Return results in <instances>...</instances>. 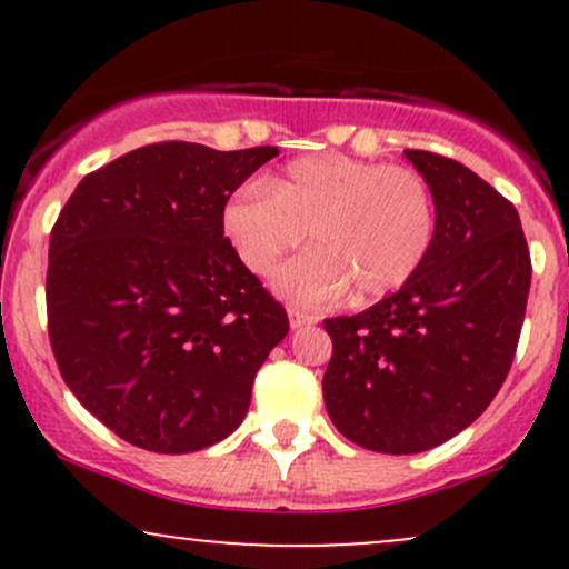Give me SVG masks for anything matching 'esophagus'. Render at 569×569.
I'll list each match as a JSON object with an SVG mask.
<instances>
[{
  "mask_svg": "<svg viewBox=\"0 0 569 569\" xmlns=\"http://www.w3.org/2000/svg\"><path fill=\"white\" fill-rule=\"evenodd\" d=\"M316 321H318V318L310 316V312L297 310V307H291V310H289V323H291V329H302V326H312Z\"/></svg>",
  "mask_w": 569,
  "mask_h": 569,
  "instance_id": "34e87169",
  "label": "esophagus"
}]
</instances>
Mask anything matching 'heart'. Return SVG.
I'll use <instances>...</instances> for the list:
<instances>
[{
    "label": "heart",
    "mask_w": 569,
    "mask_h": 569,
    "mask_svg": "<svg viewBox=\"0 0 569 569\" xmlns=\"http://www.w3.org/2000/svg\"><path fill=\"white\" fill-rule=\"evenodd\" d=\"M221 227L238 259L267 276L310 230L316 246L276 276L302 307H323L356 289L358 299L396 291L426 262L433 194L420 173L348 154H307L262 184L227 200Z\"/></svg>",
    "instance_id": "1"
}]
</instances>
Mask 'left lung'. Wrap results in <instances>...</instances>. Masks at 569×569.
<instances>
[{
	"mask_svg": "<svg viewBox=\"0 0 569 569\" xmlns=\"http://www.w3.org/2000/svg\"><path fill=\"white\" fill-rule=\"evenodd\" d=\"M433 194L426 262L358 316L326 318L323 401L345 439L417 455L466 430L511 369L530 251L516 208L462 162L403 152Z\"/></svg>",
	"mask_w": 569,
	"mask_h": 569,
	"instance_id": "1",
	"label": "left lung"
}]
</instances>
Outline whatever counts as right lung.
<instances>
[{"label":"right lung","mask_w":569,"mask_h":569,"mask_svg":"<svg viewBox=\"0 0 569 569\" xmlns=\"http://www.w3.org/2000/svg\"><path fill=\"white\" fill-rule=\"evenodd\" d=\"M276 154L149 143L84 176L50 232L58 369L133 447L184 455L227 439L289 335L221 227L230 194Z\"/></svg>","instance_id":"add662e5"}]
</instances>
